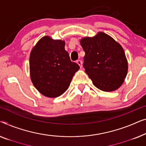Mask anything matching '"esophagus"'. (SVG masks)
Listing matches in <instances>:
<instances>
[{
  "instance_id": "obj_1",
  "label": "esophagus",
  "mask_w": 146,
  "mask_h": 146,
  "mask_svg": "<svg viewBox=\"0 0 146 146\" xmlns=\"http://www.w3.org/2000/svg\"><path fill=\"white\" fill-rule=\"evenodd\" d=\"M77 63L79 65L80 67H82V61L81 60H80V59H79V60H77Z\"/></svg>"
}]
</instances>
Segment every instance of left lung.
I'll return each mask as SVG.
<instances>
[{"label": "left lung", "instance_id": "obj_1", "mask_svg": "<svg viewBox=\"0 0 146 146\" xmlns=\"http://www.w3.org/2000/svg\"><path fill=\"white\" fill-rule=\"evenodd\" d=\"M85 55L83 67L93 85L101 91L118 89L128 73V61L120 44L104 32L80 41Z\"/></svg>", "mask_w": 146, "mask_h": 146}]
</instances>
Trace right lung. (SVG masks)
<instances>
[{
	"label": "right lung",
	"instance_id": "1",
	"mask_svg": "<svg viewBox=\"0 0 146 146\" xmlns=\"http://www.w3.org/2000/svg\"><path fill=\"white\" fill-rule=\"evenodd\" d=\"M65 43L44 36L38 41L30 55V73L33 85L43 95L57 97L70 85L79 65L71 61Z\"/></svg>",
	"mask_w": 146,
	"mask_h": 146
}]
</instances>
